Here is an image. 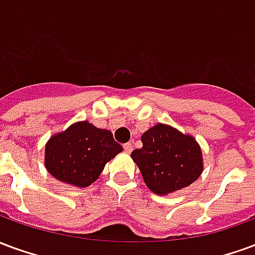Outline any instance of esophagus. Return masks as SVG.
I'll use <instances>...</instances> for the list:
<instances>
[{"label":"esophagus","mask_w":255,"mask_h":255,"mask_svg":"<svg viewBox=\"0 0 255 255\" xmlns=\"http://www.w3.org/2000/svg\"><path fill=\"white\" fill-rule=\"evenodd\" d=\"M132 149H133V146L131 142H129V143L124 144V150H126V153H131V151H132Z\"/></svg>","instance_id":"esophagus-1"}]
</instances>
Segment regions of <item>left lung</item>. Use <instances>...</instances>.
<instances>
[{
    "instance_id": "8db88e82",
    "label": "left lung",
    "mask_w": 255,
    "mask_h": 255,
    "mask_svg": "<svg viewBox=\"0 0 255 255\" xmlns=\"http://www.w3.org/2000/svg\"><path fill=\"white\" fill-rule=\"evenodd\" d=\"M140 149L131 153L146 186L157 195H166L187 187L201 176V147L191 135L176 128L157 124L142 135Z\"/></svg>"
}]
</instances>
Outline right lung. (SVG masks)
Returning a JSON list of instances; mask_svg holds the SVG:
<instances>
[{
  "instance_id": "1",
  "label": "right lung",
  "mask_w": 255,
  "mask_h": 255,
  "mask_svg": "<svg viewBox=\"0 0 255 255\" xmlns=\"http://www.w3.org/2000/svg\"><path fill=\"white\" fill-rule=\"evenodd\" d=\"M122 151L111 131L78 122L47 140L45 166L60 182L84 188L94 183L106 162Z\"/></svg>"
}]
</instances>
